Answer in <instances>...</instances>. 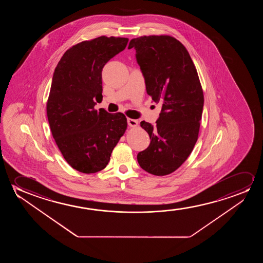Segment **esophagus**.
<instances>
[{"mask_svg":"<svg viewBox=\"0 0 263 263\" xmlns=\"http://www.w3.org/2000/svg\"><path fill=\"white\" fill-rule=\"evenodd\" d=\"M127 124L131 127H136V126H138V121L136 119H127Z\"/></svg>","mask_w":263,"mask_h":263,"instance_id":"1","label":"esophagus"}]
</instances>
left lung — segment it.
Listing matches in <instances>:
<instances>
[{
  "label": "left lung",
  "instance_id": "1",
  "mask_svg": "<svg viewBox=\"0 0 263 263\" xmlns=\"http://www.w3.org/2000/svg\"><path fill=\"white\" fill-rule=\"evenodd\" d=\"M148 95L162 105L155 126L141 122L151 143L137 161L145 172L164 176L181 166L198 140L204 105L201 83L186 47L175 37L139 36L130 41Z\"/></svg>",
  "mask_w": 263,
  "mask_h": 263
}]
</instances>
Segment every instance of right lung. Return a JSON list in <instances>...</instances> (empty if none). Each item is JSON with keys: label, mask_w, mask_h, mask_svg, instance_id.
I'll use <instances>...</instances> for the list:
<instances>
[{"label": "right lung", "mask_w": 263, "mask_h": 263, "mask_svg": "<svg viewBox=\"0 0 263 263\" xmlns=\"http://www.w3.org/2000/svg\"><path fill=\"white\" fill-rule=\"evenodd\" d=\"M127 42V37L106 36L82 41L65 51L54 69L47 119L62 155L80 173L104 169L126 132L123 113L98 111L94 106L102 99V68Z\"/></svg>", "instance_id": "right-lung-1"}]
</instances>
